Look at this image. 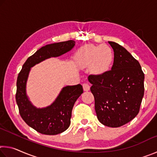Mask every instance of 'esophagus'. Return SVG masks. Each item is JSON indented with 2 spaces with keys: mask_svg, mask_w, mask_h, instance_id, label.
<instances>
[{
  "mask_svg": "<svg viewBox=\"0 0 157 157\" xmlns=\"http://www.w3.org/2000/svg\"><path fill=\"white\" fill-rule=\"evenodd\" d=\"M82 86H83V89L84 91H88L90 90V85L87 83H84L82 84Z\"/></svg>",
  "mask_w": 157,
  "mask_h": 157,
  "instance_id": "1",
  "label": "esophagus"
}]
</instances>
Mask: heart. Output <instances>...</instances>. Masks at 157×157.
<instances>
[{
  "label": "heart",
  "mask_w": 157,
  "mask_h": 157,
  "mask_svg": "<svg viewBox=\"0 0 157 157\" xmlns=\"http://www.w3.org/2000/svg\"><path fill=\"white\" fill-rule=\"evenodd\" d=\"M84 53L90 62L95 59L98 67L100 68H108L113 59L112 50L106 45H100L98 46L89 45L85 48Z\"/></svg>",
  "instance_id": "heart-1"
}]
</instances>
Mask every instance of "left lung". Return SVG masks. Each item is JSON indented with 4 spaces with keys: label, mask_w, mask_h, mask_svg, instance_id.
Listing matches in <instances>:
<instances>
[{
    "label": "left lung",
    "mask_w": 157,
    "mask_h": 157,
    "mask_svg": "<svg viewBox=\"0 0 157 157\" xmlns=\"http://www.w3.org/2000/svg\"><path fill=\"white\" fill-rule=\"evenodd\" d=\"M114 52L110 71L91 75V91L95 110L101 123L118 127L129 123L139 112L144 95V73L139 62L121 45L108 41Z\"/></svg>",
    "instance_id": "obj_1"
}]
</instances>
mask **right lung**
<instances>
[{
	"mask_svg": "<svg viewBox=\"0 0 157 157\" xmlns=\"http://www.w3.org/2000/svg\"><path fill=\"white\" fill-rule=\"evenodd\" d=\"M75 41L69 40L41 47L26 60L18 74L16 100L20 115L28 125L41 134L56 135L66 131L71 124L72 109L77 99L83 93L81 84L63 87L51 105L37 108L29 100L26 84L31 68L50 57H59L72 50Z\"/></svg>",
	"mask_w": 157,
	"mask_h": 157,
	"instance_id": "obj_1",
	"label": "right lung"
}]
</instances>
